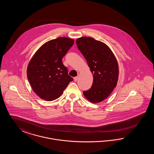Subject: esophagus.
Masks as SVG:
<instances>
[{"label": "esophagus", "instance_id": "esophagus-1", "mask_svg": "<svg viewBox=\"0 0 154 154\" xmlns=\"http://www.w3.org/2000/svg\"><path fill=\"white\" fill-rule=\"evenodd\" d=\"M78 79H79L78 76H77V77H74V81H77V80H78Z\"/></svg>", "mask_w": 154, "mask_h": 154}]
</instances>
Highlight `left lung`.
Instances as JSON below:
<instances>
[{"mask_svg":"<svg viewBox=\"0 0 154 154\" xmlns=\"http://www.w3.org/2000/svg\"><path fill=\"white\" fill-rule=\"evenodd\" d=\"M76 44L94 77L92 87L83 92L84 95L91 102H100L117 85L119 73L117 59L106 44L94 38L81 37L76 40Z\"/></svg>","mask_w":154,"mask_h":154,"instance_id":"left-lung-1","label":"left lung"}]
</instances>
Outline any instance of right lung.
I'll use <instances>...</instances> for the list:
<instances>
[{
  "label": "right lung",
  "mask_w": 154,
  "mask_h": 154,
  "mask_svg": "<svg viewBox=\"0 0 154 154\" xmlns=\"http://www.w3.org/2000/svg\"><path fill=\"white\" fill-rule=\"evenodd\" d=\"M73 44L74 40L67 37L51 40L43 44L30 60L28 79L41 99L47 101L58 99L73 80L62 62V58Z\"/></svg>",
  "instance_id": "obj_1"
}]
</instances>
